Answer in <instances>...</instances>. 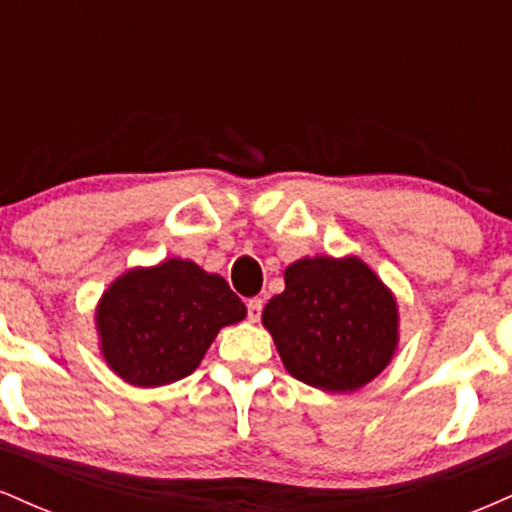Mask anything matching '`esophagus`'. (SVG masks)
<instances>
[{"mask_svg":"<svg viewBox=\"0 0 512 512\" xmlns=\"http://www.w3.org/2000/svg\"><path fill=\"white\" fill-rule=\"evenodd\" d=\"M260 315H262V301L260 298H252V301H248V320L257 322L260 320Z\"/></svg>","mask_w":512,"mask_h":512,"instance_id":"34e87169","label":"esophagus"}]
</instances>
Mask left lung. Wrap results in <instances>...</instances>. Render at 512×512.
<instances>
[{
	"instance_id": "1",
	"label": "left lung",
	"mask_w": 512,
	"mask_h": 512,
	"mask_svg": "<svg viewBox=\"0 0 512 512\" xmlns=\"http://www.w3.org/2000/svg\"><path fill=\"white\" fill-rule=\"evenodd\" d=\"M286 289L264 305L262 325L296 380L327 392L363 387L390 363L399 339L392 291L358 257H303Z\"/></svg>"
}]
</instances>
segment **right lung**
<instances>
[{
    "label": "right lung",
    "mask_w": 512,
    "mask_h": 512,
    "mask_svg": "<svg viewBox=\"0 0 512 512\" xmlns=\"http://www.w3.org/2000/svg\"><path fill=\"white\" fill-rule=\"evenodd\" d=\"M245 313L223 276L170 257L115 279L96 308V327L103 358L122 380L158 387L190 375L221 327Z\"/></svg>",
    "instance_id": "add662e5"
}]
</instances>
